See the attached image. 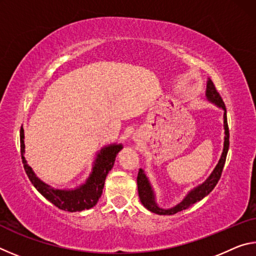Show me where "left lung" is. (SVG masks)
<instances>
[{
    "instance_id": "obj_1",
    "label": "left lung",
    "mask_w": 256,
    "mask_h": 256,
    "mask_svg": "<svg viewBox=\"0 0 256 256\" xmlns=\"http://www.w3.org/2000/svg\"><path fill=\"white\" fill-rule=\"evenodd\" d=\"M206 96L208 98V100H210L211 102L216 104V106L222 108V110H224V150H222V157H220L219 162L216 164V166L214 170V172H211V175L208 177L204 183H202L201 185L196 186V188L190 190V192L188 193V196L183 198V201H180L178 204H176L175 206L170 208V209H162V208H160L157 204V202H156L154 192L152 190V186H151L150 182L148 180V177L146 176L144 170H138V178H136L138 198H140V201L142 204L144 206V208H146L149 211L154 212V214L170 216V214H175L180 211L188 209V208L190 206H193L194 203L198 201H201L203 198L206 196L208 194H209L211 190L214 188V186L219 182L220 177H222V172L224 170V162H226V157H227V152L229 149V128H228V123H227L226 106H224V102H222V97H220L219 92H216L214 82H212L210 79L206 82Z\"/></svg>"
}]
</instances>
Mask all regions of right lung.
Wrapping results in <instances>:
<instances>
[{
    "mask_svg": "<svg viewBox=\"0 0 256 256\" xmlns=\"http://www.w3.org/2000/svg\"><path fill=\"white\" fill-rule=\"evenodd\" d=\"M24 128L20 130V148L21 159H22L24 168L32 184L36 188L42 196L53 203L58 209L76 212L86 209H90L97 204L99 198L102 196L104 185H105L106 176L114 166L115 158L122 150V144H110L99 151L96 160L94 162L92 172L89 175L84 184L80 185L74 190H58L50 188L48 184L40 180L34 174L32 168L27 164L24 158Z\"/></svg>",
    "mask_w": 256,
    "mask_h": 256,
    "instance_id": "obj_1",
    "label": "right lung"
}]
</instances>
